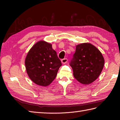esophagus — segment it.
I'll return each instance as SVG.
<instances>
[{
  "instance_id": "1",
  "label": "esophagus",
  "mask_w": 120,
  "mask_h": 120,
  "mask_svg": "<svg viewBox=\"0 0 120 120\" xmlns=\"http://www.w3.org/2000/svg\"><path fill=\"white\" fill-rule=\"evenodd\" d=\"M68 61V60L67 58H64V59H62L61 60V62H62V64H65L66 63H67Z\"/></svg>"
}]
</instances>
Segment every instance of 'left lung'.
Returning a JSON list of instances; mask_svg holds the SVG:
<instances>
[{"instance_id":"obj_1","label":"left lung","mask_w":120,"mask_h":120,"mask_svg":"<svg viewBox=\"0 0 120 120\" xmlns=\"http://www.w3.org/2000/svg\"><path fill=\"white\" fill-rule=\"evenodd\" d=\"M105 60L98 48L90 43H84L76 46L70 65L76 79L83 85H89L100 75Z\"/></svg>"}]
</instances>
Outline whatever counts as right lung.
I'll return each mask as SVG.
<instances>
[{
  "instance_id": "obj_1",
  "label": "right lung",
  "mask_w": 120,
  "mask_h": 120,
  "mask_svg": "<svg viewBox=\"0 0 120 120\" xmlns=\"http://www.w3.org/2000/svg\"><path fill=\"white\" fill-rule=\"evenodd\" d=\"M25 64L30 79L43 86H49L52 82L62 65L52 44L44 40L37 42L30 48Z\"/></svg>"
}]
</instances>
